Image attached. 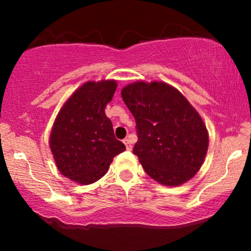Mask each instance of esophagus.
<instances>
[{"mask_svg":"<svg viewBox=\"0 0 251 251\" xmlns=\"http://www.w3.org/2000/svg\"><path fill=\"white\" fill-rule=\"evenodd\" d=\"M124 144H125L126 145V149L128 150H132V143H131V140L128 139V138H125V139H124Z\"/></svg>","mask_w":251,"mask_h":251,"instance_id":"esophagus-1","label":"esophagus"}]
</instances>
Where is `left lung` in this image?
I'll use <instances>...</instances> for the list:
<instances>
[{
  "label": "left lung",
  "instance_id": "obj_1",
  "mask_svg": "<svg viewBox=\"0 0 251 251\" xmlns=\"http://www.w3.org/2000/svg\"><path fill=\"white\" fill-rule=\"evenodd\" d=\"M135 119L133 148L150 177L166 186L191 179L208 152L209 135L198 112L165 82L137 81L122 89Z\"/></svg>",
  "mask_w": 251,
  "mask_h": 251
}]
</instances>
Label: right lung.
Returning a JSON list of instances; mask_svg holds the SVG:
<instances>
[{"label": "right lung", "instance_id": "1", "mask_svg": "<svg viewBox=\"0 0 251 251\" xmlns=\"http://www.w3.org/2000/svg\"><path fill=\"white\" fill-rule=\"evenodd\" d=\"M116 89L114 80L83 83L57 114L50 132V151L59 171L76 183L99 180L113 158L125 151L105 114Z\"/></svg>", "mask_w": 251, "mask_h": 251}]
</instances>
